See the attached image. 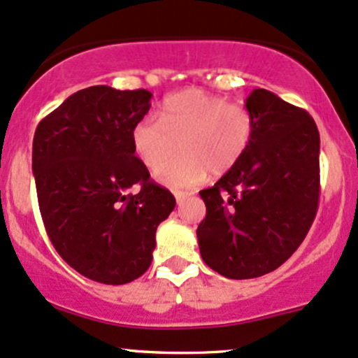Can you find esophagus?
Masks as SVG:
<instances>
[{
	"mask_svg": "<svg viewBox=\"0 0 358 358\" xmlns=\"http://www.w3.org/2000/svg\"><path fill=\"white\" fill-rule=\"evenodd\" d=\"M174 196H176V201H178V205H180V203H182L184 199H186L189 194H187V193H180V191H178V193H174Z\"/></svg>",
	"mask_w": 358,
	"mask_h": 358,
	"instance_id": "obj_1",
	"label": "esophagus"
}]
</instances>
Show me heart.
Here are the masks:
<instances>
[{
	"mask_svg": "<svg viewBox=\"0 0 358 358\" xmlns=\"http://www.w3.org/2000/svg\"><path fill=\"white\" fill-rule=\"evenodd\" d=\"M255 117L248 107L208 92H178L160 103L159 121L141 117L133 126L131 143L141 164L155 171L180 150V157L157 171L155 178L176 191L191 189L232 171L252 143Z\"/></svg>",
	"mask_w": 358,
	"mask_h": 358,
	"instance_id": "heart-1",
	"label": "heart"
}]
</instances>
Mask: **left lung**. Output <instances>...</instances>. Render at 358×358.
I'll use <instances>...</instances> for the list:
<instances>
[{
    "mask_svg": "<svg viewBox=\"0 0 358 358\" xmlns=\"http://www.w3.org/2000/svg\"><path fill=\"white\" fill-rule=\"evenodd\" d=\"M255 136L242 160L199 191L206 217L196 230L203 261L248 280L276 270L306 239L319 205V131L307 110L256 88L245 99Z\"/></svg>",
    "mask_w": 358,
    "mask_h": 358,
    "instance_id": "left-lung-1",
    "label": "left lung"
}]
</instances>
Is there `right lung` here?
<instances>
[{
	"mask_svg": "<svg viewBox=\"0 0 358 358\" xmlns=\"http://www.w3.org/2000/svg\"><path fill=\"white\" fill-rule=\"evenodd\" d=\"M152 94L107 85L70 95L37 126L32 171L45 232L87 278L122 285L152 264L155 232L176 198L134 155L133 126ZM131 187L138 189L129 194Z\"/></svg>",
	"mask_w": 358,
	"mask_h": 358,
	"instance_id": "obj_1",
	"label": "right lung"
}]
</instances>
